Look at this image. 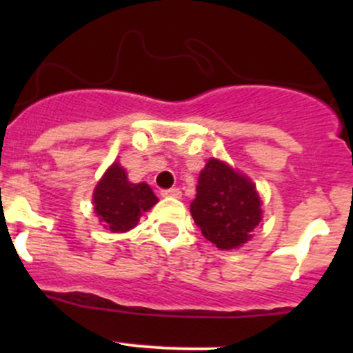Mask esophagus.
Returning a JSON list of instances; mask_svg holds the SVG:
<instances>
[{"mask_svg":"<svg viewBox=\"0 0 353 353\" xmlns=\"http://www.w3.org/2000/svg\"><path fill=\"white\" fill-rule=\"evenodd\" d=\"M162 196H169V198H181V191L177 188H170V190H163Z\"/></svg>","mask_w":353,"mask_h":353,"instance_id":"1","label":"esophagus"}]
</instances>
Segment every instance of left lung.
<instances>
[{
	"label": "left lung",
	"instance_id": "8db88e82",
	"mask_svg": "<svg viewBox=\"0 0 353 353\" xmlns=\"http://www.w3.org/2000/svg\"><path fill=\"white\" fill-rule=\"evenodd\" d=\"M261 213V198L248 176L222 160L206 162L191 203V215L205 239L225 251L241 248L251 239Z\"/></svg>",
	"mask_w": 353,
	"mask_h": 353
}]
</instances>
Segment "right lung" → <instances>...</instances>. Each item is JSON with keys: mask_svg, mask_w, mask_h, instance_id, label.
<instances>
[{"mask_svg": "<svg viewBox=\"0 0 353 353\" xmlns=\"http://www.w3.org/2000/svg\"><path fill=\"white\" fill-rule=\"evenodd\" d=\"M159 198L147 183H130L128 174L117 162L105 170L94 190V206L99 220L110 232H126Z\"/></svg>", "mask_w": 353, "mask_h": 353, "instance_id": "add662e5", "label": "right lung"}]
</instances>
